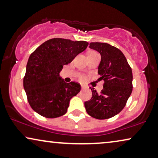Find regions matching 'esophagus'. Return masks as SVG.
Segmentation results:
<instances>
[{
    "label": "esophagus",
    "instance_id": "obj_1",
    "mask_svg": "<svg viewBox=\"0 0 158 158\" xmlns=\"http://www.w3.org/2000/svg\"><path fill=\"white\" fill-rule=\"evenodd\" d=\"M81 88H82V89H84L85 88V86L83 85H81Z\"/></svg>",
    "mask_w": 158,
    "mask_h": 158
}]
</instances>
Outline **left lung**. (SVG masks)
Returning <instances> with one entry per match:
<instances>
[{
	"label": "left lung",
	"instance_id": "8db88e82",
	"mask_svg": "<svg viewBox=\"0 0 158 158\" xmlns=\"http://www.w3.org/2000/svg\"><path fill=\"white\" fill-rule=\"evenodd\" d=\"M89 45L101 56L98 80H103L105 83L100 93L90 88L92 98L85 102V107L91 117L105 120L118 115L126 105L132 90V69L117 48L105 43H90Z\"/></svg>",
	"mask_w": 158,
	"mask_h": 158
}]
</instances>
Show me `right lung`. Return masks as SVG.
Returning <instances> with one entry per match:
<instances>
[{
  "instance_id": "right-lung-1",
  "label": "right lung",
  "mask_w": 158,
  "mask_h": 158,
  "mask_svg": "<svg viewBox=\"0 0 158 158\" xmlns=\"http://www.w3.org/2000/svg\"><path fill=\"white\" fill-rule=\"evenodd\" d=\"M86 41L52 38L30 56L23 79L24 90L32 109L41 116L56 118L65 115L70 100L81 91V85L67 83L60 77L68 65L88 47Z\"/></svg>"
}]
</instances>
